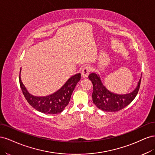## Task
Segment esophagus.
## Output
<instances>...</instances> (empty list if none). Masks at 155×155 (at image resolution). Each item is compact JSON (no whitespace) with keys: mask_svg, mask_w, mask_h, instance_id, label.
<instances>
[{"mask_svg":"<svg viewBox=\"0 0 155 155\" xmlns=\"http://www.w3.org/2000/svg\"><path fill=\"white\" fill-rule=\"evenodd\" d=\"M91 71V68L90 67H85L81 71V76L82 78H87L89 73H90V72Z\"/></svg>","mask_w":155,"mask_h":155,"instance_id":"obj_1","label":"esophagus"}]
</instances>
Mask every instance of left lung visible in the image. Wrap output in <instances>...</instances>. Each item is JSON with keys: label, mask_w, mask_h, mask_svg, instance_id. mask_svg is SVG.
<instances>
[{"label": "left lung", "mask_w": 155, "mask_h": 155, "mask_svg": "<svg viewBox=\"0 0 155 155\" xmlns=\"http://www.w3.org/2000/svg\"><path fill=\"white\" fill-rule=\"evenodd\" d=\"M88 78L93 85L92 97L94 104L102 110L114 112L127 106L137 96L141 83L142 76L134 91L129 94L122 95L116 94L108 91L103 85L99 75L92 73L88 76Z\"/></svg>", "instance_id": "left-lung-1"}]
</instances>
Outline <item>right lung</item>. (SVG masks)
<instances>
[{"label": "right lung", "instance_id": "right-lung-1", "mask_svg": "<svg viewBox=\"0 0 155 155\" xmlns=\"http://www.w3.org/2000/svg\"><path fill=\"white\" fill-rule=\"evenodd\" d=\"M19 74V83L21 90L28 104L35 109L45 114H58L61 112L68 105L74 89L81 79V74L79 73L72 76L64 85L57 92L52 94L38 97L31 95L27 91L23 85Z\"/></svg>", "mask_w": 155, "mask_h": 155}]
</instances>
